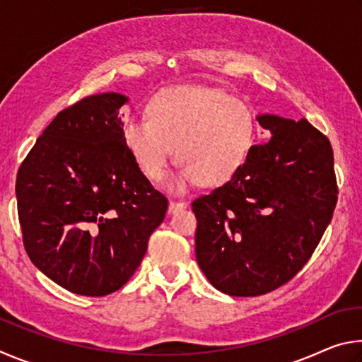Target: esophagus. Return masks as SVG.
Listing matches in <instances>:
<instances>
[{
    "instance_id": "obj_1",
    "label": "esophagus",
    "mask_w": 362,
    "mask_h": 362,
    "mask_svg": "<svg viewBox=\"0 0 362 362\" xmlns=\"http://www.w3.org/2000/svg\"><path fill=\"white\" fill-rule=\"evenodd\" d=\"M187 203H183V201H169V212L170 214H175L182 209H185Z\"/></svg>"
}]
</instances>
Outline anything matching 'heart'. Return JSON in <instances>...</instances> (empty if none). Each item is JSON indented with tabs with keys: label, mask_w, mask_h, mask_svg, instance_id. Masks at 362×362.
<instances>
[{
	"label": "heart",
	"mask_w": 362,
	"mask_h": 362,
	"mask_svg": "<svg viewBox=\"0 0 362 362\" xmlns=\"http://www.w3.org/2000/svg\"><path fill=\"white\" fill-rule=\"evenodd\" d=\"M121 134L142 173L159 182L174 155L180 164L168 185L183 193L196 183L220 185L246 163L255 139V118L243 100L209 86L159 90Z\"/></svg>",
	"instance_id": "obj_1"
}]
</instances>
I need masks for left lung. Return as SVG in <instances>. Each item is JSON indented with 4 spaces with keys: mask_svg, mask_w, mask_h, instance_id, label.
<instances>
[{
    "mask_svg": "<svg viewBox=\"0 0 362 362\" xmlns=\"http://www.w3.org/2000/svg\"><path fill=\"white\" fill-rule=\"evenodd\" d=\"M272 139L254 145L243 168L193 201L196 260L209 283L233 297H255L303 268L337 204L329 139L302 118L260 115Z\"/></svg>",
    "mask_w": 362,
    "mask_h": 362,
    "instance_id": "left-lung-1",
    "label": "left lung"
}]
</instances>
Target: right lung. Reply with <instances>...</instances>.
<instances>
[{"label": "right lung", "mask_w": 362, "mask_h": 362, "mask_svg": "<svg viewBox=\"0 0 362 362\" xmlns=\"http://www.w3.org/2000/svg\"><path fill=\"white\" fill-rule=\"evenodd\" d=\"M118 93L89 95L60 112L16 180L23 246L33 265L73 293L121 289L142 262L168 199L122 140Z\"/></svg>", "instance_id": "right-lung-1"}]
</instances>
